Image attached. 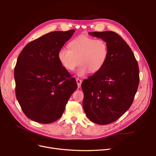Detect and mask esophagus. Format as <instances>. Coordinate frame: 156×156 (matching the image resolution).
<instances>
[{
    "instance_id": "esophagus-1",
    "label": "esophagus",
    "mask_w": 156,
    "mask_h": 156,
    "mask_svg": "<svg viewBox=\"0 0 156 156\" xmlns=\"http://www.w3.org/2000/svg\"><path fill=\"white\" fill-rule=\"evenodd\" d=\"M76 82H77L78 87H81V84H82V80H80V78H76Z\"/></svg>"
}]
</instances>
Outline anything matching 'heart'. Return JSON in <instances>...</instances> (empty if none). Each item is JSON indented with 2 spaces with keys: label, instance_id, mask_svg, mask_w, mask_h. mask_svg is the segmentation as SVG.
Returning <instances> with one entry per match:
<instances>
[{
  "label": "heart",
  "instance_id": "1",
  "mask_svg": "<svg viewBox=\"0 0 156 156\" xmlns=\"http://www.w3.org/2000/svg\"><path fill=\"white\" fill-rule=\"evenodd\" d=\"M68 49L62 48L58 52V59L68 71H73L78 66L79 76L89 72L94 74L104 67L108 57V46L102 39H95L86 35H80L68 44Z\"/></svg>",
  "mask_w": 156,
  "mask_h": 156
}]
</instances>
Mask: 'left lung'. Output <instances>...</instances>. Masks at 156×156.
Returning <instances> with one entry per match:
<instances>
[{"mask_svg": "<svg viewBox=\"0 0 156 156\" xmlns=\"http://www.w3.org/2000/svg\"><path fill=\"white\" fill-rule=\"evenodd\" d=\"M89 34L105 40L109 53L104 67L82 83L83 107L92 122L107 125L130 107L139 85V66L129 45L116 33Z\"/></svg>", "mask_w": 156, "mask_h": 156, "instance_id": "obj_1", "label": "left lung"}]
</instances>
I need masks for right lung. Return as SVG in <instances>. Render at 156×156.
<instances>
[{"mask_svg":"<svg viewBox=\"0 0 156 156\" xmlns=\"http://www.w3.org/2000/svg\"><path fill=\"white\" fill-rule=\"evenodd\" d=\"M74 30L53 31L28 43L14 69L16 99L26 116L40 123L58 119L78 86L58 59Z\"/></svg>","mask_w":156,"mask_h":156,"instance_id":"add662e5","label":"right lung"}]
</instances>
